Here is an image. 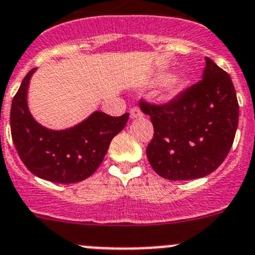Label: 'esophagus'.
Here are the masks:
<instances>
[{"instance_id":"34e87169","label":"esophagus","mask_w":255,"mask_h":255,"mask_svg":"<svg viewBox=\"0 0 255 255\" xmlns=\"http://www.w3.org/2000/svg\"><path fill=\"white\" fill-rule=\"evenodd\" d=\"M141 116H143V112H141L138 107H132L131 110H130V117H131V119H138V117Z\"/></svg>"}]
</instances>
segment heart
<instances>
[{
  "mask_svg": "<svg viewBox=\"0 0 255 255\" xmlns=\"http://www.w3.org/2000/svg\"><path fill=\"white\" fill-rule=\"evenodd\" d=\"M159 80H163L157 91V98L161 102H171L175 100L186 85V79L181 75H171L168 78L159 76Z\"/></svg>",
  "mask_w": 255,
  "mask_h": 255,
  "instance_id": "1",
  "label": "heart"
}]
</instances>
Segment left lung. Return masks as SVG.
Masks as SVG:
<instances>
[{
    "label": "left lung",
    "instance_id": "obj_1",
    "mask_svg": "<svg viewBox=\"0 0 255 255\" xmlns=\"http://www.w3.org/2000/svg\"><path fill=\"white\" fill-rule=\"evenodd\" d=\"M154 135L147 147L153 170L164 179L194 180L218 168L229 154L239 123L235 87L226 71L206 57L202 80L166 105L140 101Z\"/></svg>",
    "mask_w": 255,
    "mask_h": 255
}]
</instances>
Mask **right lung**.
Instances as JSON below:
<instances>
[{
	"label": "right lung",
	"instance_id": "obj_1",
	"mask_svg": "<svg viewBox=\"0 0 255 255\" xmlns=\"http://www.w3.org/2000/svg\"><path fill=\"white\" fill-rule=\"evenodd\" d=\"M34 71L26 74L11 105L13 145L35 176L58 184L83 181L100 167L114 136L125 128L129 114L114 117L96 111L69 129H47L31 116L26 101Z\"/></svg>",
	"mask_w": 255,
	"mask_h": 255
}]
</instances>
